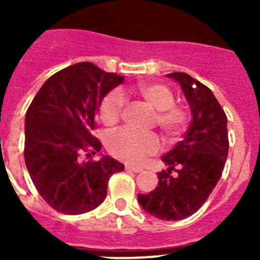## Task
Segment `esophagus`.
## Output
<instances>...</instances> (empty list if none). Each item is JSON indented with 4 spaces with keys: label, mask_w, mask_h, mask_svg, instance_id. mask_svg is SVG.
Here are the masks:
<instances>
[{
    "label": "esophagus",
    "mask_w": 260,
    "mask_h": 260,
    "mask_svg": "<svg viewBox=\"0 0 260 260\" xmlns=\"http://www.w3.org/2000/svg\"><path fill=\"white\" fill-rule=\"evenodd\" d=\"M125 170H127V171L135 172V174H140V172H142V169H140V167L129 166V165H125Z\"/></svg>",
    "instance_id": "obj_1"
}]
</instances>
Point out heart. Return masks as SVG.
Segmentation results:
<instances>
[{"label":"heart","instance_id":"b5f03b06","mask_svg":"<svg viewBox=\"0 0 260 260\" xmlns=\"http://www.w3.org/2000/svg\"><path fill=\"white\" fill-rule=\"evenodd\" d=\"M137 91L147 104L156 109V123L167 138H175L186 127L190 112L185 106L175 104L171 89L164 84L143 83ZM125 99L123 94L113 90L107 94L99 107V117L107 125L119 120L124 111ZM161 148L158 137L154 133H138L132 129H122L108 140V149L114 157L129 164H140L147 156L157 153Z\"/></svg>","mask_w":260,"mask_h":260}]
</instances>
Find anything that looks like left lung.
I'll return each mask as SVG.
<instances>
[{
	"label": "left lung",
	"mask_w": 260,
	"mask_h": 260,
	"mask_svg": "<svg viewBox=\"0 0 260 260\" xmlns=\"http://www.w3.org/2000/svg\"><path fill=\"white\" fill-rule=\"evenodd\" d=\"M167 77L181 84L192 120L182 141L162 156L169 170L158 172V186L148 193H138V203L152 216L181 220L204 205L221 177L229 151L228 119L208 86L186 73Z\"/></svg>",
	"instance_id": "obj_1"
}]
</instances>
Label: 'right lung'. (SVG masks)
Returning <instances> with one entry per match:
<instances>
[{
	"label": "right lung",
	"instance_id": "obj_1",
	"mask_svg": "<svg viewBox=\"0 0 260 260\" xmlns=\"http://www.w3.org/2000/svg\"><path fill=\"white\" fill-rule=\"evenodd\" d=\"M124 77L83 61L44 83L25 117V164L41 198L54 210L79 215L101 205L111 176L124 166L101 151L93 131L104 95Z\"/></svg>",
	"mask_w": 260,
	"mask_h": 260
}]
</instances>
